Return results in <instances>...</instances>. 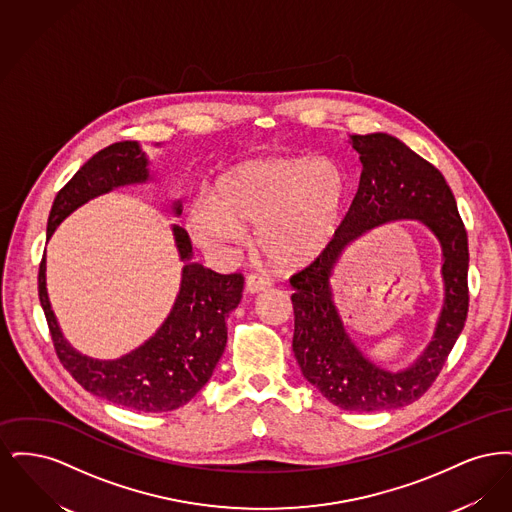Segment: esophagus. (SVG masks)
I'll list each match as a JSON object with an SVG mask.
<instances>
[{"mask_svg":"<svg viewBox=\"0 0 512 512\" xmlns=\"http://www.w3.org/2000/svg\"><path fill=\"white\" fill-rule=\"evenodd\" d=\"M272 286V280L265 274H249L245 280V290L249 293L265 292Z\"/></svg>","mask_w":512,"mask_h":512,"instance_id":"obj_1","label":"esophagus"}]
</instances>
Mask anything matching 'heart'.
<instances>
[{
	"label": "heart",
	"mask_w": 512,
	"mask_h": 512,
	"mask_svg": "<svg viewBox=\"0 0 512 512\" xmlns=\"http://www.w3.org/2000/svg\"><path fill=\"white\" fill-rule=\"evenodd\" d=\"M347 178L328 159H251L224 172L190 230L203 245H234L255 228L261 251L278 267H303L338 234Z\"/></svg>",
	"instance_id": "b5f03b06"
}]
</instances>
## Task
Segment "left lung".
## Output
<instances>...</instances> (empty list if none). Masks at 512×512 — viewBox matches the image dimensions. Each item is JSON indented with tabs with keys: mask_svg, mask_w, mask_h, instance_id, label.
I'll return each mask as SVG.
<instances>
[{
	"mask_svg": "<svg viewBox=\"0 0 512 512\" xmlns=\"http://www.w3.org/2000/svg\"><path fill=\"white\" fill-rule=\"evenodd\" d=\"M363 172L357 195L332 244L290 278L293 353L303 376L345 411L399 409L420 399L445 365L468 315V236L455 195L443 174L390 134L351 136ZM424 221L444 251L446 303L435 340L407 371L388 373L370 364L344 334L331 301L329 276L340 251L390 219Z\"/></svg>",
	"mask_w": 512,
	"mask_h": 512,
	"instance_id": "left-lung-1",
	"label": "left lung"
}]
</instances>
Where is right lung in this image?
<instances>
[{
  "label": "right lung",
  "mask_w": 512,
  "mask_h": 512,
  "mask_svg": "<svg viewBox=\"0 0 512 512\" xmlns=\"http://www.w3.org/2000/svg\"><path fill=\"white\" fill-rule=\"evenodd\" d=\"M147 176L146 155L136 142L124 140L101 149L55 195L48 238L61 220L88 199L117 186L146 182ZM174 209L178 215L180 203H174ZM172 232L186 265L171 315L151 340L117 361H94L76 353L65 341L49 307L46 257H42L38 272V295L61 365L84 390L140 413L174 411L209 382L228 340L226 318L238 307L244 292L240 272L219 274L190 263L188 232L180 226H174Z\"/></svg>",
  "instance_id": "right-lung-1"
}]
</instances>
